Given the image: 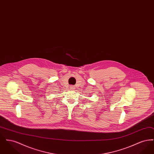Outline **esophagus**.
<instances>
[{
	"label": "esophagus",
	"mask_w": 154,
	"mask_h": 154,
	"mask_svg": "<svg viewBox=\"0 0 154 154\" xmlns=\"http://www.w3.org/2000/svg\"><path fill=\"white\" fill-rule=\"evenodd\" d=\"M70 89H75V88H74V86H73V85H71V86H70Z\"/></svg>",
	"instance_id": "esophagus-1"
}]
</instances>
